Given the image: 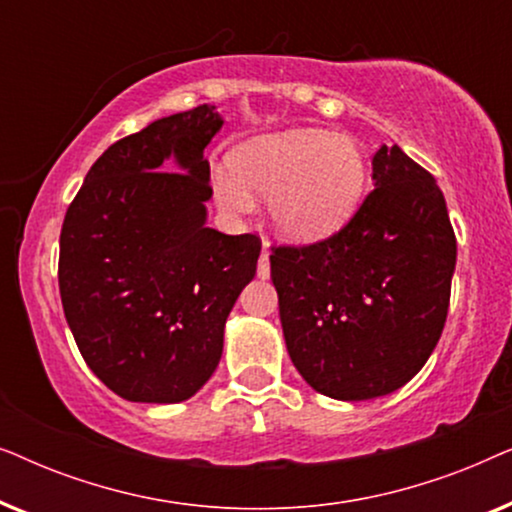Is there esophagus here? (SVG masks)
I'll return each mask as SVG.
<instances>
[{
	"mask_svg": "<svg viewBox=\"0 0 512 512\" xmlns=\"http://www.w3.org/2000/svg\"><path fill=\"white\" fill-rule=\"evenodd\" d=\"M256 272H258V277H261V279L270 277V254H268V242H263V254H261V258H258V268H256Z\"/></svg>",
	"mask_w": 512,
	"mask_h": 512,
	"instance_id": "esophagus-1",
	"label": "esophagus"
}]
</instances>
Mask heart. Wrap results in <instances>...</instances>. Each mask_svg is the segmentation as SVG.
Listing matches in <instances>:
<instances>
[{"instance_id":"obj_1","label":"heart","mask_w":512,"mask_h":512,"mask_svg":"<svg viewBox=\"0 0 512 512\" xmlns=\"http://www.w3.org/2000/svg\"><path fill=\"white\" fill-rule=\"evenodd\" d=\"M233 179L216 177V198L233 212L272 198L275 226L291 240H317L356 212L368 167L359 146L326 130H291L249 139L230 153Z\"/></svg>"}]
</instances>
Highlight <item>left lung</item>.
Returning a JSON list of instances; mask_svg holds the SVG:
<instances>
[{
    "instance_id": "8db88e82",
    "label": "left lung",
    "mask_w": 512,
    "mask_h": 512,
    "mask_svg": "<svg viewBox=\"0 0 512 512\" xmlns=\"http://www.w3.org/2000/svg\"><path fill=\"white\" fill-rule=\"evenodd\" d=\"M373 181L338 233L279 244L270 256L293 366L338 401L387 396L410 382L450 307L457 237L436 179L384 144Z\"/></svg>"
}]
</instances>
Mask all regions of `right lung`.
<instances>
[{"label": "right lung", "instance_id": "1", "mask_svg": "<svg viewBox=\"0 0 512 512\" xmlns=\"http://www.w3.org/2000/svg\"><path fill=\"white\" fill-rule=\"evenodd\" d=\"M221 125L200 104L118 139L65 214L62 310L83 361L125 401L191 398L219 366L223 326L256 275V235L205 226L202 153Z\"/></svg>", "mask_w": 512, "mask_h": 512}]
</instances>
